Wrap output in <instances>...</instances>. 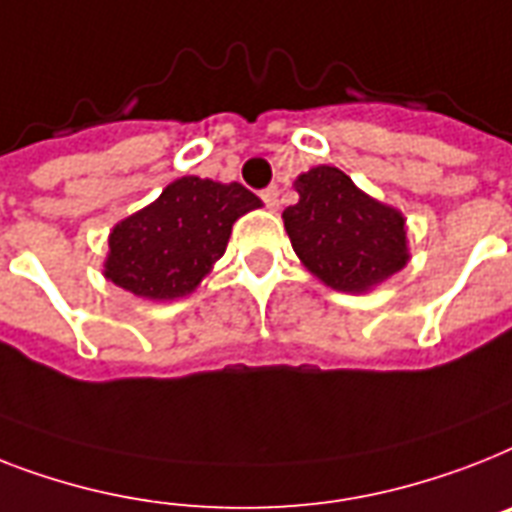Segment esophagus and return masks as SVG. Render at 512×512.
<instances>
[{
	"label": "esophagus",
	"instance_id": "1",
	"mask_svg": "<svg viewBox=\"0 0 512 512\" xmlns=\"http://www.w3.org/2000/svg\"><path fill=\"white\" fill-rule=\"evenodd\" d=\"M278 194H281V191H278V186H270V189L263 191V202L268 205V210H273V213H276L278 202H281V199H278Z\"/></svg>",
	"mask_w": 512,
	"mask_h": 512
}]
</instances>
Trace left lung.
Listing matches in <instances>:
<instances>
[{"mask_svg": "<svg viewBox=\"0 0 512 512\" xmlns=\"http://www.w3.org/2000/svg\"><path fill=\"white\" fill-rule=\"evenodd\" d=\"M299 202L284 210L297 257L321 284L365 294L410 260L405 215L365 194L344 170L315 165L297 176Z\"/></svg>", "mask_w": 512, "mask_h": 512, "instance_id": "left-lung-1", "label": "left lung"}]
</instances>
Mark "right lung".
I'll return each instance as SVG.
<instances>
[{
	"instance_id": "add662e5",
	"label": "right lung",
	"mask_w": 512,
	"mask_h": 512,
	"mask_svg": "<svg viewBox=\"0 0 512 512\" xmlns=\"http://www.w3.org/2000/svg\"><path fill=\"white\" fill-rule=\"evenodd\" d=\"M257 207L263 202L236 181L176 178L155 202L115 223L102 273L149 302L186 297L223 257L236 220Z\"/></svg>"
}]
</instances>
